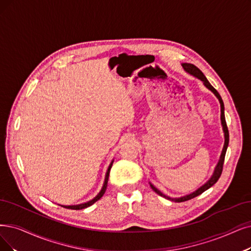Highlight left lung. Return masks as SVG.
<instances>
[{"label": "left lung", "mask_w": 251, "mask_h": 251, "mask_svg": "<svg viewBox=\"0 0 251 251\" xmlns=\"http://www.w3.org/2000/svg\"><path fill=\"white\" fill-rule=\"evenodd\" d=\"M182 67L183 69L185 70L186 72H188L189 74H192L194 76H196L197 78H199L200 80H202L203 83L205 84L206 87H208L210 91L213 92V94L218 98L219 102H220V107H222V124H223V126H224V132H225V138H226V141H225V146H224V149H223V152H222V155H220V159L219 162L214 170V173H213V176L210 178L209 181L207 183H205L203 186L200 187L198 190H196L195 193L190 194V195H187L185 197H182V198H170L166 195H164L163 193H160L159 190L157 188H155L152 184H150V186H151V188L154 190V192L159 195L160 197H164L165 199H168L170 200V201H174V202H185V201H188V200L190 199H194L196 197H198L199 195L203 194L205 190H207L208 188L211 187L212 185H214L217 180L219 179L220 175H222L223 173V169H224V163H225V156H226V148H227V145H228V139H229V134H228V129H227V126H226V117H225V105H224V102H223V99L222 97H220V95L218 94V92L216 91V89L210 84V82L207 80V78L205 77V75L203 74V72L200 70L198 67H196L195 65L193 64H182Z\"/></svg>", "instance_id": "obj_1"}]
</instances>
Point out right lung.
Returning <instances> with one entry per match:
<instances>
[{
    "instance_id": "1",
    "label": "right lung",
    "mask_w": 251,
    "mask_h": 251,
    "mask_svg": "<svg viewBox=\"0 0 251 251\" xmlns=\"http://www.w3.org/2000/svg\"><path fill=\"white\" fill-rule=\"evenodd\" d=\"M112 164H113V162L110 164V166H109V168H108V171H107V173H106V178H105V182H104V186H103V188H102V190L101 192L99 193V195L95 198V199H93L92 201H89V202H87V203H84V204H80V205H75V206H63V207H65V208H67V209H73V210H80V209H84V208H87V207H89L91 205H93L94 203H96L98 200H100L101 199L103 196H104V194H105V192H106V189H107V183H108V178H109V173H110V170H111V167H112Z\"/></svg>"
}]
</instances>
